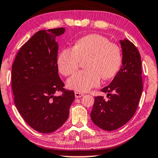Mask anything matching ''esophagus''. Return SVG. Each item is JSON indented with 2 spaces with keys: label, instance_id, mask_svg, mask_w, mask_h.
Wrapping results in <instances>:
<instances>
[{
  "label": "esophagus",
  "instance_id": "34e87169",
  "mask_svg": "<svg viewBox=\"0 0 158 158\" xmlns=\"http://www.w3.org/2000/svg\"><path fill=\"white\" fill-rule=\"evenodd\" d=\"M85 94L83 93H81V92H75V97L77 98H81V97H83Z\"/></svg>",
  "mask_w": 158,
  "mask_h": 158
}]
</instances>
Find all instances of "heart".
<instances>
[{"mask_svg": "<svg viewBox=\"0 0 158 158\" xmlns=\"http://www.w3.org/2000/svg\"><path fill=\"white\" fill-rule=\"evenodd\" d=\"M83 61L85 70L67 81L69 89L87 92L99 85L100 78L103 80L113 78L121 64V49L106 37L92 34L76 41L71 50H61L57 56L58 71L65 77L73 74Z\"/></svg>", "mask_w": 158, "mask_h": 158, "instance_id": "heart-1", "label": "heart"}]
</instances>
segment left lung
<instances>
[{"label": "left lung", "mask_w": 158, "mask_h": 158, "mask_svg": "<svg viewBox=\"0 0 158 158\" xmlns=\"http://www.w3.org/2000/svg\"><path fill=\"white\" fill-rule=\"evenodd\" d=\"M122 66L110 85L102 89L108 93L94 98L91 119L96 126L106 131H113L125 125L133 117L143 89L142 60L139 52L131 42L120 40Z\"/></svg>", "instance_id": "8db88e82"}]
</instances>
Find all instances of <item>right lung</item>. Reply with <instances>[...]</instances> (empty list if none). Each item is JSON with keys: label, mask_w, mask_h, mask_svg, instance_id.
Wrapping results in <instances>:
<instances>
[{"label": "right lung", "mask_w": 158, "mask_h": 158, "mask_svg": "<svg viewBox=\"0 0 158 158\" xmlns=\"http://www.w3.org/2000/svg\"><path fill=\"white\" fill-rule=\"evenodd\" d=\"M65 30L38 31L20 48L12 65L16 108L29 127L40 133H52L64 124L75 98L73 91L64 89L58 75L56 38ZM59 91L62 95L55 96Z\"/></svg>", "instance_id": "obj_1"}]
</instances>
